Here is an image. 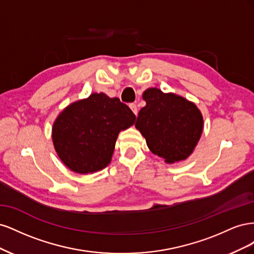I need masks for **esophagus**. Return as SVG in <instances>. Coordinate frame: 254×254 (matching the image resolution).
<instances>
[{
    "instance_id": "obj_1",
    "label": "esophagus",
    "mask_w": 254,
    "mask_h": 254,
    "mask_svg": "<svg viewBox=\"0 0 254 254\" xmlns=\"http://www.w3.org/2000/svg\"><path fill=\"white\" fill-rule=\"evenodd\" d=\"M129 107H130V109L132 110V112L136 115V114H137V108H136V105H135V104H130V105H129Z\"/></svg>"
}]
</instances>
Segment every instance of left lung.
<instances>
[{
	"mask_svg": "<svg viewBox=\"0 0 254 254\" xmlns=\"http://www.w3.org/2000/svg\"><path fill=\"white\" fill-rule=\"evenodd\" d=\"M146 106L140 110L135 127L152 153L167 163L187 159L200 139L203 120L197 107L176 94L151 88L143 94Z\"/></svg>",
	"mask_w": 254,
	"mask_h": 254,
	"instance_id": "1",
	"label": "left lung"
}]
</instances>
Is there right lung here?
<instances>
[{
  "mask_svg": "<svg viewBox=\"0 0 254 254\" xmlns=\"http://www.w3.org/2000/svg\"><path fill=\"white\" fill-rule=\"evenodd\" d=\"M134 121L131 109L119 98L91 94L58 115L53 126L54 146L71 171L92 174L110 163L119 132Z\"/></svg>",
  "mask_w": 254,
  "mask_h": 254,
  "instance_id": "right-lung-1",
  "label": "right lung"
}]
</instances>
